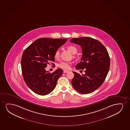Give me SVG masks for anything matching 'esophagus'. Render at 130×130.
I'll return each instance as SVG.
<instances>
[{
    "label": "esophagus",
    "mask_w": 130,
    "mask_h": 130,
    "mask_svg": "<svg viewBox=\"0 0 130 130\" xmlns=\"http://www.w3.org/2000/svg\"><path fill=\"white\" fill-rule=\"evenodd\" d=\"M68 72H69V71H67V70H63V73H67Z\"/></svg>",
    "instance_id": "34e87169"
}]
</instances>
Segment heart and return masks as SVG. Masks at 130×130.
I'll return each mask as SVG.
<instances>
[{
	"instance_id": "1",
	"label": "heart",
	"mask_w": 130,
	"mask_h": 130,
	"mask_svg": "<svg viewBox=\"0 0 130 130\" xmlns=\"http://www.w3.org/2000/svg\"><path fill=\"white\" fill-rule=\"evenodd\" d=\"M68 50L73 54H76L77 52V49L75 46L73 45H69L67 47ZM60 56V52L59 50H57L55 52L54 57L56 59H59ZM71 63L65 61H61L58 63L57 66L59 68L63 69H69L70 68Z\"/></svg>"
}]
</instances>
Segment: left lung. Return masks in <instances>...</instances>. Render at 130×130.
<instances>
[{
	"label": "left lung",
	"instance_id": "1",
	"mask_svg": "<svg viewBox=\"0 0 130 130\" xmlns=\"http://www.w3.org/2000/svg\"><path fill=\"white\" fill-rule=\"evenodd\" d=\"M70 41L80 45L82 49L81 61L76 69H85V74L82 75L73 72V87L81 93H92L101 86L108 74L110 65L108 51L101 42L91 37L74 38Z\"/></svg>",
	"mask_w": 130,
	"mask_h": 130
}]
</instances>
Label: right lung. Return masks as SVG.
Here are the masks:
<instances>
[{"instance_id": "right-lung-1", "label": "right lung", "mask_w": 130, "mask_h": 130, "mask_svg": "<svg viewBox=\"0 0 130 130\" xmlns=\"http://www.w3.org/2000/svg\"><path fill=\"white\" fill-rule=\"evenodd\" d=\"M67 39L39 38L24 51L21 59L22 76L26 84L37 94L46 95L56 87L63 71L58 69L50 73L46 71L47 64H53L54 54Z\"/></svg>"}]
</instances>
